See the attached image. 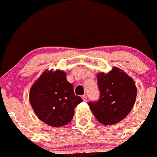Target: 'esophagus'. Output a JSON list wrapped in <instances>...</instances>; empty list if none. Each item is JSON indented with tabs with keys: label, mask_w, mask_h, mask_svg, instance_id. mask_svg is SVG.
<instances>
[{
	"label": "esophagus",
	"mask_w": 157,
	"mask_h": 157,
	"mask_svg": "<svg viewBox=\"0 0 157 157\" xmlns=\"http://www.w3.org/2000/svg\"><path fill=\"white\" fill-rule=\"evenodd\" d=\"M82 99H83V101H87V96H86L85 94H84V95H82Z\"/></svg>",
	"instance_id": "34e87169"
}]
</instances>
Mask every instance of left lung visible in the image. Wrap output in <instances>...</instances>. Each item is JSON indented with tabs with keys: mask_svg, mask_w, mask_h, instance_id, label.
<instances>
[{
	"mask_svg": "<svg viewBox=\"0 0 157 157\" xmlns=\"http://www.w3.org/2000/svg\"><path fill=\"white\" fill-rule=\"evenodd\" d=\"M98 101H91L88 105L98 122L112 125L124 119L135 105L137 88L131 77L114 67L107 74L97 75Z\"/></svg>",
	"mask_w": 157,
	"mask_h": 157,
	"instance_id": "8db88e82",
	"label": "left lung"
}]
</instances>
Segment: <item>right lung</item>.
Segmentation results:
<instances>
[{"instance_id":"1","label":"right lung","mask_w":157,"mask_h":157,"mask_svg":"<svg viewBox=\"0 0 157 157\" xmlns=\"http://www.w3.org/2000/svg\"><path fill=\"white\" fill-rule=\"evenodd\" d=\"M29 101L40 121L49 126L62 127L71 121L74 109L83 100L75 94L66 73L47 70L31 87Z\"/></svg>"}]
</instances>
